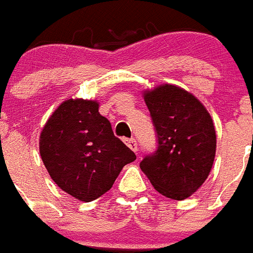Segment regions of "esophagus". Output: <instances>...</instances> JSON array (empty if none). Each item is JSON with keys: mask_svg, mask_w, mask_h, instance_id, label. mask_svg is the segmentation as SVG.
Returning a JSON list of instances; mask_svg holds the SVG:
<instances>
[{"mask_svg": "<svg viewBox=\"0 0 253 253\" xmlns=\"http://www.w3.org/2000/svg\"><path fill=\"white\" fill-rule=\"evenodd\" d=\"M125 141H126V145H128V147L130 148L132 151H133V152L138 151V149H137V141H136L134 138H129V140H125Z\"/></svg>", "mask_w": 253, "mask_h": 253, "instance_id": "1", "label": "esophagus"}]
</instances>
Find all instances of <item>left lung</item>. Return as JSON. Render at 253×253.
Returning a JSON list of instances; mask_svg holds the SVG:
<instances>
[{
    "mask_svg": "<svg viewBox=\"0 0 253 253\" xmlns=\"http://www.w3.org/2000/svg\"><path fill=\"white\" fill-rule=\"evenodd\" d=\"M156 126L159 148L140 168L163 196L184 200L204 184L216 155L213 120L203 102L173 84L142 92Z\"/></svg>",
    "mask_w": 253,
    "mask_h": 253,
    "instance_id": "1",
    "label": "left lung"
}]
</instances>
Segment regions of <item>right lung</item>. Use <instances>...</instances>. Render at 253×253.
<instances>
[{"label": "right lung", "mask_w": 253, "mask_h": 253, "mask_svg": "<svg viewBox=\"0 0 253 253\" xmlns=\"http://www.w3.org/2000/svg\"><path fill=\"white\" fill-rule=\"evenodd\" d=\"M98 106L96 100H65L40 133V155L49 176L68 195L86 203L109 191L121 169L136 160Z\"/></svg>", "instance_id": "1"}]
</instances>
